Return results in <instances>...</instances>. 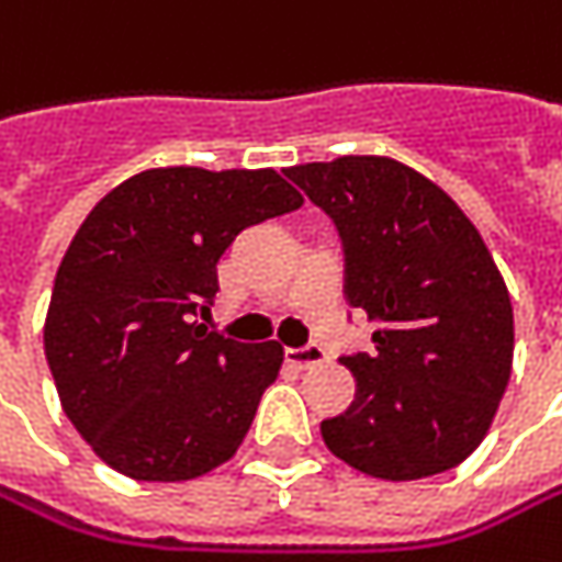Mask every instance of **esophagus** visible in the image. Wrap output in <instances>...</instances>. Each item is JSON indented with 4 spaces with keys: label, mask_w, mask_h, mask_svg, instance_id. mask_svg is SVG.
Returning <instances> with one entry per match:
<instances>
[{
    "label": "esophagus",
    "mask_w": 562,
    "mask_h": 562,
    "mask_svg": "<svg viewBox=\"0 0 562 562\" xmlns=\"http://www.w3.org/2000/svg\"><path fill=\"white\" fill-rule=\"evenodd\" d=\"M325 351L319 345H303V348H288V363H294L300 370H306V367H316V363H323Z\"/></svg>",
    "instance_id": "1"
}]
</instances>
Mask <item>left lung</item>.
<instances>
[{
	"mask_svg": "<svg viewBox=\"0 0 562 562\" xmlns=\"http://www.w3.org/2000/svg\"><path fill=\"white\" fill-rule=\"evenodd\" d=\"M331 214L348 300L376 325L345 357L353 405L323 420L328 452L379 481L462 464L513 376V303L491 249L446 189L395 157L341 155L284 170Z\"/></svg>",
	"mask_w": 562,
	"mask_h": 562,
	"instance_id": "obj_1",
	"label": "left lung"
}]
</instances>
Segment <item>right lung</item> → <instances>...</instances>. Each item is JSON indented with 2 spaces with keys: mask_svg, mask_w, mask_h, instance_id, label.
<instances>
[{
  "mask_svg": "<svg viewBox=\"0 0 562 562\" xmlns=\"http://www.w3.org/2000/svg\"><path fill=\"white\" fill-rule=\"evenodd\" d=\"M303 205L278 170L151 167L110 189L56 271L43 348L63 411L132 481H192L234 459L281 373L278 341L199 319L243 227Z\"/></svg>",
  "mask_w": 562,
  "mask_h": 562,
  "instance_id": "1",
  "label": "right lung"
}]
</instances>
